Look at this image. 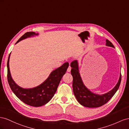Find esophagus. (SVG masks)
<instances>
[{"label": "esophagus", "instance_id": "34e87169", "mask_svg": "<svg viewBox=\"0 0 129 129\" xmlns=\"http://www.w3.org/2000/svg\"><path fill=\"white\" fill-rule=\"evenodd\" d=\"M71 68L70 66H69V67L68 68V69H67V71H68V72H70L71 71Z\"/></svg>", "mask_w": 129, "mask_h": 129}]
</instances>
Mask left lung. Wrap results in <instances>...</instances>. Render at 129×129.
Wrapping results in <instances>:
<instances>
[{"label": "left lung", "instance_id": "1", "mask_svg": "<svg viewBox=\"0 0 129 129\" xmlns=\"http://www.w3.org/2000/svg\"><path fill=\"white\" fill-rule=\"evenodd\" d=\"M106 45L115 47L111 42L106 40ZM72 68L71 73L73 77L72 87L73 93L77 100L84 106L88 108H98L106 104L115 94L120 86L122 76L120 75L118 82L113 89L109 92L99 95L92 92L84 85L78 70V65L77 60H73L70 64Z\"/></svg>", "mask_w": 129, "mask_h": 129}]
</instances>
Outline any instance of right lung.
I'll return each instance as SVG.
<instances>
[{"label": "right lung", "instance_id": "right-lung-1", "mask_svg": "<svg viewBox=\"0 0 129 129\" xmlns=\"http://www.w3.org/2000/svg\"><path fill=\"white\" fill-rule=\"evenodd\" d=\"M34 35H37L38 34H36L33 32L25 33L16 44L21 40L33 36ZM10 55L7 63V76L9 85L13 93L20 100L27 105L35 107H39L46 104L51 100L56 93L61 78L69 67V62H65L60 67L53 71L51 73L48 78L41 85L32 89H23L14 83L11 76L9 69Z\"/></svg>", "mask_w": 129, "mask_h": 129}]
</instances>
